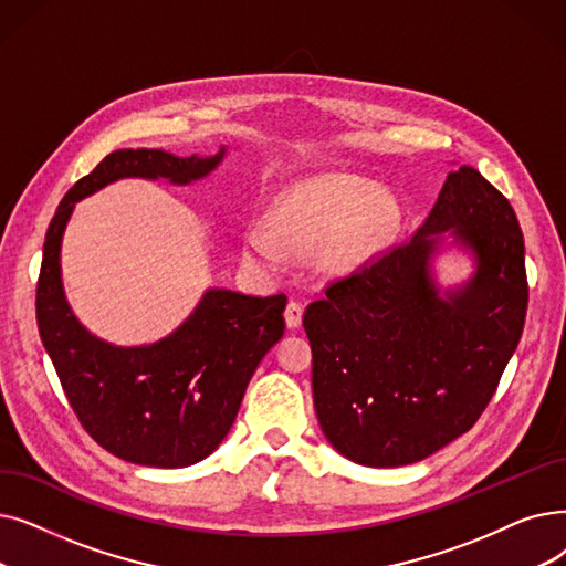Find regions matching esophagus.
Wrapping results in <instances>:
<instances>
[{
    "label": "esophagus",
    "mask_w": 566,
    "mask_h": 566,
    "mask_svg": "<svg viewBox=\"0 0 566 566\" xmlns=\"http://www.w3.org/2000/svg\"><path fill=\"white\" fill-rule=\"evenodd\" d=\"M284 318H286L289 328H298L303 324V303L291 301L284 310Z\"/></svg>",
    "instance_id": "1"
}]
</instances>
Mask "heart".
Returning <instances> with one entry per match:
<instances>
[{
    "label": "heart",
    "instance_id": "obj_1",
    "mask_svg": "<svg viewBox=\"0 0 566 566\" xmlns=\"http://www.w3.org/2000/svg\"><path fill=\"white\" fill-rule=\"evenodd\" d=\"M396 206L386 193H373L370 182L352 176H324L286 191L270 224H252L242 233V252L250 261L275 268L293 254L318 250L331 270H349L373 256L386 242Z\"/></svg>",
    "mask_w": 566,
    "mask_h": 566
}]
</instances>
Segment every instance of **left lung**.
Wrapping results in <instances>:
<instances>
[{"label": "left lung", "instance_id": "8db88e82", "mask_svg": "<svg viewBox=\"0 0 566 566\" xmlns=\"http://www.w3.org/2000/svg\"><path fill=\"white\" fill-rule=\"evenodd\" d=\"M449 228L478 256V273L439 300L427 261ZM525 242L506 196L476 168L447 176L411 242L392 244L307 305L318 426L358 464L419 462L470 430L527 314Z\"/></svg>", "mask_w": 566, "mask_h": 566}]
</instances>
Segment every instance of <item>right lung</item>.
Returning <instances> with one entry per match:
<instances>
[{
  "label": "right lung",
  "mask_w": 566,
  "mask_h": 566,
  "mask_svg": "<svg viewBox=\"0 0 566 566\" xmlns=\"http://www.w3.org/2000/svg\"><path fill=\"white\" fill-rule=\"evenodd\" d=\"M164 150L111 153L73 185L48 227L36 284V324L66 400L108 453L145 467H187L210 455L231 430L244 388L284 335L286 296L254 298L210 289L187 322L147 347H113L90 335L66 305L60 244L73 203L119 178L187 185L222 159Z\"/></svg>",
  "instance_id": "1"
}]
</instances>
